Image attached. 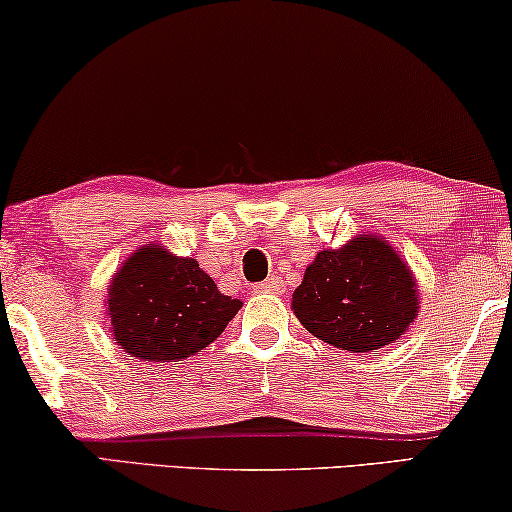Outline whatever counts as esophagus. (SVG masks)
Wrapping results in <instances>:
<instances>
[{
  "instance_id": "obj_1",
  "label": "esophagus",
  "mask_w": 512,
  "mask_h": 512,
  "mask_svg": "<svg viewBox=\"0 0 512 512\" xmlns=\"http://www.w3.org/2000/svg\"><path fill=\"white\" fill-rule=\"evenodd\" d=\"M282 289H285V285H282V280L278 276H271L266 282H262V285L257 287V292H269V294H280Z\"/></svg>"
}]
</instances>
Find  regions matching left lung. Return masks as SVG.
<instances>
[{
	"label": "left lung",
	"instance_id": "1",
	"mask_svg": "<svg viewBox=\"0 0 512 512\" xmlns=\"http://www.w3.org/2000/svg\"><path fill=\"white\" fill-rule=\"evenodd\" d=\"M414 271L384 236L361 232L324 248L292 294L305 331L352 354L400 340L421 308Z\"/></svg>",
	"mask_w": 512,
	"mask_h": 512
}]
</instances>
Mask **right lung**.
Wrapping results in <instances>:
<instances>
[{"label": "right lung", "instance_id": "add662e5", "mask_svg": "<svg viewBox=\"0 0 512 512\" xmlns=\"http://www.w3.org/2000/svg\"><path fill=\"white\" fill-rule=\"evenodd\" d=\"M241 305L218 292L197 259L172 255L154 241L124 259L105 294L112 340L147 363L186 361L202 352Z\"/></svg>", "mask_w": 512, "mask_h": 512}]
</instances>
